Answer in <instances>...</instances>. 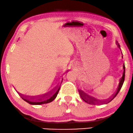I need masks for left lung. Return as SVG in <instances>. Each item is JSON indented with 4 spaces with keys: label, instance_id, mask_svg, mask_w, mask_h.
<instances>
[{
    "label": "left lung",
    "instance_id": "left-lung-1",
    "mask_svg": "<svg viewBox=\"0 0 133 133\" xmlns=\"http://www.w3.org/2000/svg\"><path fill=\"white\" fill-rule=\"evenodd\" d=\"M116 43H117V42H116ZM118 47L120 48V46H119V44H118ZM123 73L122 77L121 78V81H120V83H119L118 88H117V91L116 92V93H115V94L113 95V96H112V98H110L109 99L107 100V101H99L98 99H96V98H93V97H91L90 96H89V95H88L87 94H86V93L84 92L83 91L79 90V93L80 96H81V98L83 99L84 101L85 102H87V103L91 104H93H93H94V105L99 104H107V103H108V102H111V101L113 100L116 96V95L118 94V93L119 92V91H120L121 87H122V86L123 85V82H124L125 74V65L123 66Z\"/></svg>",
    "mask_w": 133,
    "mask_h": 133
}]
</instances>
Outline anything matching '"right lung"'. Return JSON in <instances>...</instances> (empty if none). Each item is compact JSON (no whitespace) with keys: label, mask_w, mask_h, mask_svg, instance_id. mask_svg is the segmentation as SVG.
<instances>
[{"label":"right lung","mask_w":133,"mask_h":133,"mask_svg":"<svg viewBox=\"0 0 133 133\" xmlns=\"http://www.w3.org/2000/svg\"><path fill=\"white\" fill-rule=\"evenodd\" d=\"M62 81H61V83H62ZM59 89H60V86H59L58 87V89L55 91H54L53 93H51L50 95H43L42 96H38L37 97L35 98H29L28 97L26 96H21L22 94L19 93L20 96L22 97V98L25 101L27 102L28 103H29L31 105H42L44 104H48L49 103V102H51L52 101L55 99L56 97H57L58 93V91L59 90Z\"/></svg>","instance_id":"add662e5"}]
</instances>
